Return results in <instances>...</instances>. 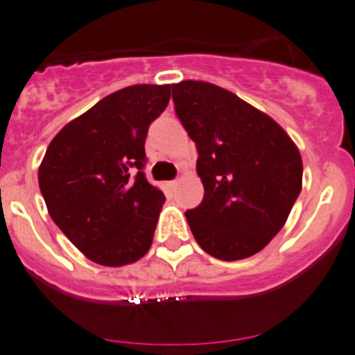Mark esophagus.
<instances>
[{
    "instance_id": "34e87169",
    "label": "esophagus",
    "mask_w": 355,
    "mask_h": 355,
    "mask_svg": "<svg viewBox=\"0 0 355 355\" xmlns=\"http://www.w3.org/2000/svg\"><path fill=\"white\" fill-rule=\"evenodd\" d=\"M178 184H180V180H178V178H177V180H171V182H170V187H173V189H175V187H177Z\"/></svg>"
}]
</instances>
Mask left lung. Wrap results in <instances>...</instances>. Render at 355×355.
<instances>
[{"instance_id":"obj_1","label":"left lung","mask_w":355,"mask_h":355,"mask_svg":"<svg viewBox=\"0 0 355 355\" xmlns=\"http://www.w3.org/2000/svg\"><path fill=\"white\" fill-rule=\"evenodd\" d=\"M175 111L196 142L204 199L185 213L209 256H254L284 228L302 189V157L287 132L234 92L202 80L171 84Z\"/></svg>"}]
</instances>
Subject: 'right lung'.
Wrapping results in <instances>:
<instances>
[{"mask_svg":"<svg viewBox=\"0 0 355 355\" xmlns=\"http://www.w3.org/2000/svg\"><path fill=\"white\" fill-rule=\"evenodd\" d=\"M170 85L120 89L68 121L49 142L39 189L49 216L87 259L125 266L148 254L164 194L144 177L146 135Z\"/></svg>","mask_w":355,"mask_h":355,"instance_id":"obj_1","label":"right lung"}]
</instances>
